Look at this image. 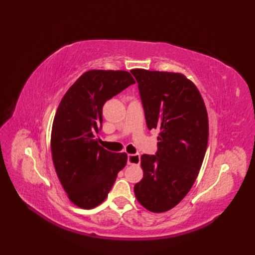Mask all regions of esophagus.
Wrapping results in <instances>:
<instances>
[{"mask_svg":"<svg viewBox=\"0 0 255 255\" xmlns=\"http://www.w3.org/2000/svg\"><path fill=\"white\" fill-rule=\"evenodd\" d=\"M140 163V155L138 153L136 154H128V165H139Z\"/></svg>","mask_w":255,"mask_h":255,"instance_id":"obj_1","label":"esophagus"}]
</instances>
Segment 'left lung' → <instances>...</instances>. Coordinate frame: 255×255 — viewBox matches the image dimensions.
<instances>
[{"mask_svg": "<svg viewBox=\"0 0 255 255\" xmlns=\"http://www.w3.org/2000/svg\"><path fill=\"white\" fill-rule=\"evenodd\" d=\"M146 127L159 129L155 155H141L142 180L135 184L139 202L153 213L179 204L194 185L208 141V118L195 84L174 72L133 69Z\"/></svg>", "mask_w": 255, "mask_h": 255, "instance_id": "1", "label": "left lung"}]
</instances>
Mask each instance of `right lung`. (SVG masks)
<instances>
[{"label": "right lung", "mask_w": 255, "mask_h": 255, "mask_svg": "<svg viewBox=\"0 0 255 255\" xmlns=\"http://www.w3.org/2000/svg\"><path fill=\"white\" fill-rule=\"evenodd\" d=\"M135 84L127 71L90 70L68 89L54 117L51 150L54 167L70 201L85 210L101 204L128 161L126 153L99 145L102 109L107 100Z\"/></svg>", "instance_id": "1"}]
</instances>
